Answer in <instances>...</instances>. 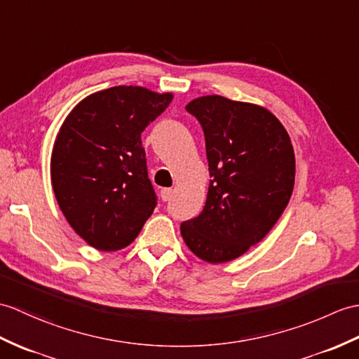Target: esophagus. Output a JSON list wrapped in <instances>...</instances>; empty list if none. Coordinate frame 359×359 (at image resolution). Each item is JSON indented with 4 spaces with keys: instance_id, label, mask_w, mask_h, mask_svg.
<instances>
[{
    "instance_id": "34e87169",
    "label": "esophagus",
    "mask_w": 359,
    "mask_h": 359,
    "mask_svg": "<svg viewBox=\"0 0 359 359\" xmlns=\"http://www.w3.org/2000/svg\"><path fill=\"white\" fill-rule=\"evenodd\" d=\"M172 193H174V191L171 188H163L161 191V197H162L163 202H170L171 197H172Z\"/></svg>"
}]
</instances>
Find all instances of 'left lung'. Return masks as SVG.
<instances>
[{
  "mask_svg": "<svg viewBox=\"0 0 359 359\" xmlns=\"http://www.w3.org/2000/svg\"><path fill=\"white\" fill-rule=\"evenodd\" d=\"M185 108L203 128L211 180L203 211L180 224L182 237L202 260L231 262L262 241L287 206L294 148L264 107L211 95Z\"/></svg>",
  "mask_w": 359,
  "mask_h": 359,
  "instance_id": "obj_1",
  "label": "left lung"
}]
</instances>
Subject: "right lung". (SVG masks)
<instances>
[{"label":"right lung","instance_id":"1","mask_svg":"<svg viewBox=\"0 0 359 359\" xmlns=\"http://www.w3.org/2000/svg\"><path fill=\"white\" fill-rule=\"evenodd\" d=\"M171 101V93L111 87L82 99L57 133L55 197L74 232L99 251L128 246L154 211L140 135Z\"/></svg>","mask_w":359,"mask_h":359}]
</instances>
